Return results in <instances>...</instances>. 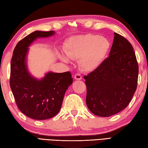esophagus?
Masks as SVG:
<instances>
[{
    "mask_svg": "<svg viewBox=\"0 0 148 148\" xmlns=\"http://www.w3.org/2000/svg\"><path fill=\"white\" fill-rule=\"evenodd\" d=\"M74 79L76 80H81L82 79V77L79 74H76L74 75Z\"/></svg>",
    "mask_w": 148,
    "mask_h": 148,
    "instance_id": "34e87169",
    "label": "esophagus"
}]
</instances>
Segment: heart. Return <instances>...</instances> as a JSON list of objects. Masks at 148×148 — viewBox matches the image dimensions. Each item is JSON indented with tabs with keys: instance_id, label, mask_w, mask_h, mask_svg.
Masks as SVG:
<instances>
[{
	"instance_id": "b5f03b06",
	"label": "heart",
	"mask_w": 148,
	"mask_h": 148,
	"mask_svg": "<svg viewBox=\"0 0 148 148\" xmlns=\"http://www.w3.org/2000/svg\"><path fill=\"white\" fill-rule=\"evenodd\" d=\"M110 43L103 37L87 34L71 38L66 42L64 53L69 58L79 60L83 70L91 72L99 67L108 53ZM63 62H69L65 56H60Z\"/></svg>"
}]
</instances>
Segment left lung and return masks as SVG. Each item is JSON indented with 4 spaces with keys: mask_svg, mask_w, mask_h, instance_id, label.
Wrapping results in <instances>:
<instances>
[{
    "mask_svg": "<svg viewBox=\"0 0 148 148\" xmlns=\"http://www.w3.org/2000/svg\"><path fill=\"white\" fill-rule=\"evenodd\" d=\"M138 66L132 45L114 33L109 57L84 76L86 103L92 114L109 117L126 108L137 89Z\"/></svg>",
    "mask_w": 148,
    "mask_h": 148,
    "instance_id": "left-lung-1",
    "label": "left lung"
}]
</instances>
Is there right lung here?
<instances>
[{
  "label": "right lung",
  "instance_id": "1",
  "mask_svg": "<svg viewBox=\"0 0 148 148\" xmlns=\"http://www.w3.org/2000/svg\"><path fill=\"white\" fill-rule=\"evenodd\" d=\"M54 34V31L33 32L17 43L11 58L10 82L16 105L23 114L33 119L45 120L58 114L66 90L73 82L70 72H48L42 79L29 72V47L37 38Z\"/></svg>",
  "mask_w": 148,
  "mask_h": 148
}]
</instances>
